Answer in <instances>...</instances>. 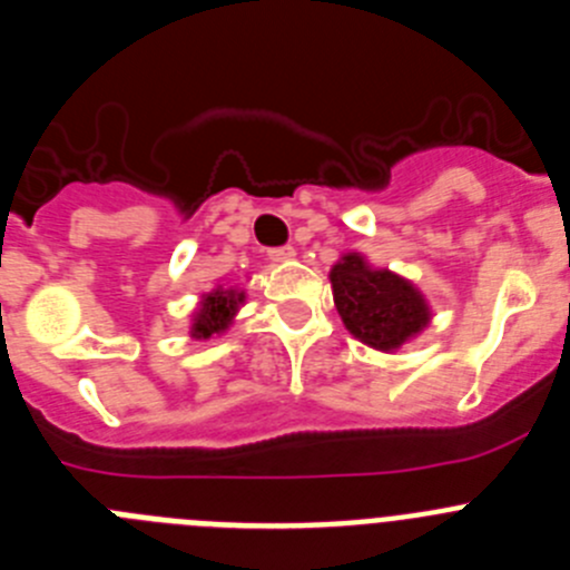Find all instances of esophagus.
<instances>
[{
    "mask_svg": "<svg viewBox=\"0 0 570 570\" xmlns=\"http://www.w3.org/2000/svg\"><path fill=\"white\" fill-rule=\"evenodd\" d=\"M296 256V250L291 245H282V248H271L268 259L271 262H291Z\"/></svg>",
    "mask_w": 570,
    "mask_h": 570,
    "instance_id": "1",
    "label": "esophagus"
}]
</instances>
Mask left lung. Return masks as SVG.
I'll use <instances>...</instances> for the list:
<instances>
[{
	"label": "left lung",
	"mask_w": 570,
	"mask_h": 570,
	"mask_svg": "<svg viewBox=\"0 0 570 570\" xmlns=\"http://www.w3.org/2000/svg\"><path fill=\"white\" fill-rule=\"evenodd\" d=\"M336 311L345 328L376 351H396L431 322V308L414 282L387 268H371L362 254H345L331 268Z\"/></svg>",
	"instance_id": "1"
}]
</instances>
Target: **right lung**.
Instances as JSON below:
<instances>
[{"label": "right lung", "mask_w": 570, "mask_h": 570, "mask_svg": "<svg viewBox=\"0 0 570 570\" xmlns=\"http://www.w3.org/2000/svg\"><path fill=\"white\" fill-rule=\"evenodd\" d=\"M245 302V291L236 288H223L216 285L210 294L203 296L199 308L194 311V325H190V336L196 340H210L214 334H223L228 331V325L234 322L236 311Z\"/></svg>", "instance_id": "right-lung-1"}]
</instances>
